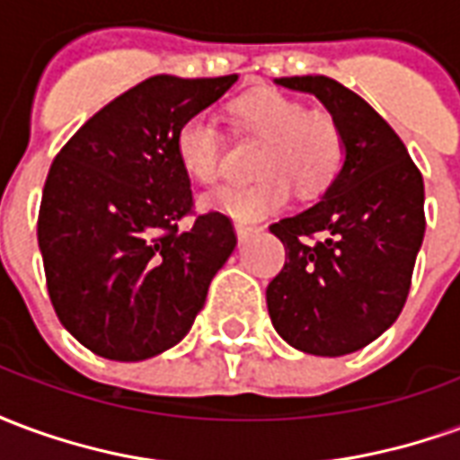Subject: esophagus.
Listing matches in <instances>:
<instances>
[{
  "label": "esophagus",
  "mask_w": 460,
  "mask_h": 460,
  "mask_svg": "<svg viewBox=\"0 0 460 460\" xmlns=\"http://www.w3.org/2000/svg\"><path fill=\"white\" fill-rule=\"evenodd\" d=\"M234 229H236V239H239V243H243V241L249 239L251 234H253V226H246V224H236V226H234Z\"/></svg>",
  "instance_id": "1"
}]
</instances>
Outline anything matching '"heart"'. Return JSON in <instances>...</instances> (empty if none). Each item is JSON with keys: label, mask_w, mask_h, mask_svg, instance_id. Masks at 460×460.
Listing matches in <instances>:
<instances>
[{"label": "heart", "mask_w": 460, "mask_h": 460, "mask_svg": "<svg viewBox=\"0 0 460 460\" xmlns=\"http://www.w3.org/2000/svg\"><path fill=\"white\" fill-rule=\"evenodd\" d=\"M243 130L269 140L261 152L256 174L249 187L226 184L201 197V207L219 211L239 224L266 219L290 199V184L303 197L328 190L345 160V140L338 122L325 113H308L298 101L279 91H259L236 105ZM219 125L211 111L187 115L174 132V157L181 172L194 181L211 184L221 172Z\"/></svg>", "instance_id": "heart-1"}]
</instances>
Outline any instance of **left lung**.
<instances>
[{
  "label": "left lung",
  "instance_id": "left-lung-1",
  "mask_svg": "<svg viewBox=\"0 0 460 460\" xmlns=\"http://www.w3.org/2000/svg\"><path fill=\"white\" fill-rule=\"evenodd\" d=\"M325 105L345 160L318 204L270 224L286 266L266 288L273 328L320 357L357 352L394 325L424 241V180L389 122L328 75L276 78ZM325 240L305 244L303 235Z\"/></svg>",
  "mask_w": 460,
  "mask_h": 460
}]
</instances>
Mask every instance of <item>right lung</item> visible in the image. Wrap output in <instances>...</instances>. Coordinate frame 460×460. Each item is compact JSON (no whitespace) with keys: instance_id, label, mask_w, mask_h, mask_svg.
<instances>
[{"instance_id":"1","label":"right lung","mask_w":460,"mask_h":460,"mask_svg":"<svg viewBox=\"0 0 460 460\" xmlns=\"http://www.w3.org/2000/svg\"><path fill=\"white\" fill-rule=\"evenodd\" d=\"M239 75H152L85 122L49 170L39 249L61 325L95 355L140 362L190 332L217 270L236 246L229 217L191 229V181L174 132Z\"/></svg>"}]
</instances>
